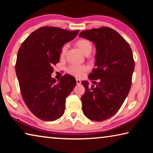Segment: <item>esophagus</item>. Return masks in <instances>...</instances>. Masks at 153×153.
<instances>
[{
	"label": "esophagus",
	"instance_id": "34e87169",
	"mask_svg": "<svg viewBox=\"0 0 153 153\" xmlns=\"http://www.w3.org/2000/svg\"><path fill=\"white\" fill-rule=\"evenodd\" d=\"M76 84H77V85H79L80 84H81V81H80V80L78 79H76Z\"/></svg>",
	"mask_w": 153,
	"mask_h": 153
}]
</instances>
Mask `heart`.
<instances>
[{"label": "heart", "instance_id": "heart-1", "mask_svg": "<svg viewBox=\"0 0 153 153\" xmlns=\"http://www.w3.org/2000/svg\"><path fill=\"white\" fill-rule=\"evenodd\" d=\"M76 45L77 48L79 49V51L82 52L83 54L86 55L88 53H90L92 51V44L89 40L86 39H80L77 40ZM67 48H68V45H64L61 51V57L63 58L67 53ZM87 67L85 65H71L67 68V71L73 76L76 77L82 76L84 72L87 70Z\"/></svg>", "mask_w": 153, "mask_h": 153}]
</instances>
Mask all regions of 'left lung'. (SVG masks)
<instances>
[{"mask_svg":"<svg viewBox=\"0 0 153 153\" xmlns=\"http://www.w3.org/2000/svg\"><path fill=\"white\" fill-rule=\"evenodd\" d=\"M79 37L95 45L96 68L88 77L98 80L97 86L91 87L87 81L82 82L86 89L81 98L83 113L90 120L104 121L117 112L130 90L134 70L132 51L122 36L110 27L82 31Z\"/></svg>","mask_w":153,"mask_h":153,"instance_id":"left-lung-1","label":"left lung"}]
</instances>
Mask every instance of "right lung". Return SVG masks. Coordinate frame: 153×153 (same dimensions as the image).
Segmentation results:
<instances>
[{
    "label": "right lung",
    "instance_id": "obj_1",
    "mask_svg": "<svg viewBox=\"0 0 153 153\" xmlns=\"http://www.w3.org/2000/svg\"><path fill=\"white\" fill-rule=\"evenodd\" d=\"M79 30L42 27L22 43L15 71L25 105L36 117L45 121L58 120L65 112V99L76 85L69 74L53 78V65L59 61L62 47L76 37Z\"/></svg>",
    "mask_w": 153,
    "mask_h": 153
}]
</instances>
